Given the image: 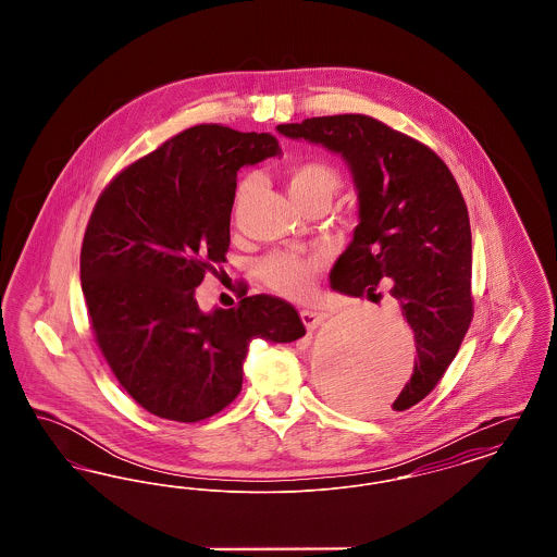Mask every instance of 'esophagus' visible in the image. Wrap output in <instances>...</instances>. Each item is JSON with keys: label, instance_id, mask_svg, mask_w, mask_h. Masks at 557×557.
<instances>
[{"label": "esophagus", "instance_id": "34e87169", "mask_svg": "<svg viewBox=\"0 0 557 557\" xmlns=\"http://www.w3.org/2000/svg\"><path fill=\"white\" fill-rule=\"evenodd\" d=\"M325 318H327V315H325V313H319V311H309V309L300 311V319H302V323H305V327H307L309 332H313L318 325H321Z\"/></svg>", "mask_w": 557, "mask_h": 557}]
</instances>
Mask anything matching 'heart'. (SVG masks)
<instances>
[{
  "label": "heart",
  "instance_id": "heart-1",
  "mask_svg": "<svg viewBox=\"0 0 557 557\" xmlns=\"http://www.w3.org/2000/svg\"><path fill=\"white\" fill-rule=\"evenodd\" d=\"M341 187L338 171L321 160H305L288 169V191L298 209L307 211L315 202H327ZM257 189V180H244L236 194L234 214L238 212L242 202ZM323 267L321 257H300L294 252H275L269 255L259 265V275L267 286L288 298H305Z\"/></svg>",
  "mask_w": 557,
  "mask_h": 557
}]
</instances>
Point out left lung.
Returning a JSON list of instances; mask_svg holds the SVG:
<instances>
[{"label": "left lung", "mask_w": 557, "mask_h": 557, "mask_svg": "<svg viewBox=\"0 0 557 557\" xmlns=\"http://www.w3.org/2000/svg\"><path fill=\"white\" fill-rule=\"evenodd\" d=\"M277 132L338 154L352 175L359 223L330 286L371 296L391 280L418 350L411 380L393 400L395 411H405L438 384L474 315L472 232L459 186L424 144L366 114L318 116ZM343 388L346 403L363 400V382L352 377Z\"/></svg>", "instance_id": "obj_1"}]
</instances>
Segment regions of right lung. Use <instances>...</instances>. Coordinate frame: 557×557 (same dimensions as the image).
Instances as JSON below:
<instances>
[{
	"label": "right lung",
	"mask_w": 557,
	"mask_h": 557,
	"mask_svg": "<svg viewBox=\"0 0 557 557\" xmlns=\"http://www.w3.org/2000/svg\"><path fill=\"white\" fill-rule=\"evenodd\" d=\"M280 154L269 133L196 125L116 175L91 212L81 248L91 330L121 386L159 418L219 413L242 391L255 338L307 332L269 294L209 313L196 300L207 271L225 263L239 166Z\"/></svg>",
	"instance_id": "right-lung-1"
}]
</instances>
